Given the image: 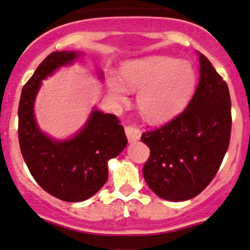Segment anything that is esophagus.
I'll return each instance as SVG.
<instances>
[{"label":"esophagus","instance_id":"esophagus-1","mask_svg":"<svg viewBox=\"0 0 250 250\" xmlns=\"http://www.w3.org/2000/svg\"><path fill=\"white\" fill-rule=\"evenodd\" d=\"M125 135H127L129 143H135L140 139L141 132L135 125H125Z\"/></svg>","mask_w":250,"mask_h":250}]
</instances>
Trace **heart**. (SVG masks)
<instances>
[{
    "label": "heart",
    "mask_w": 250,
    "mask_h": 250,
    "mask_svg": "<svg viewBox=\"0 0 250 250\" xmlns=\"http://www.w3.org/2000/svg\"><path fill=\"white\" fill-rule=\"evenodd\" d=\"M122 75L130 90H141L138 107L151 122H163L175 116L190 98L195 85V70L187 61L152 56L128 62ZM110 88L118 101L125 99V87L110 79Z\"/></svg>",
    "instance_id": "heart-1"
}]
</instances>
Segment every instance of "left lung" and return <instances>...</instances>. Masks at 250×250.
Segmentation results:
<instances>
[{"label":"left lung","instance_id":"1","mask_svg":"<svg viewBox=\"0 0 250 250\" xmlns=\"http://www.w3.org/2000/svg\"><path fill=\"white\" fill-rule=\"evenodd\" d=\"M198 55L200 80L187 107L141 135L149 147L144 178L165 200L185 201L199 195L213 180L229 147V88L208 59Z\"/></svg>","mask_w":250,"mask_h":250}]
</instances>
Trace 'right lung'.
I'll list each match as a JSON object with an SVG mask.
<instances>
[{"label":"right lung","mask_w":250,"mask_h":250,"mask_svg":"<svg viewBox=\"0 0 250 250\" xmlns=\"http://www.w3.org/2000/svg\"><path fill=\"white\" fill-rule=\"evenodd\" d=\"M78 57L75 51L46 56L22 87L18 110L21 154L31 175L44 190L68 202L86 200L103 187L109 176L107 160L117 157L128 143L117 116L98 110L69 140H52L39 130L33 103L42 80Z\"/></svg>","instance_id":"right-lung-1"}]
</instances>
